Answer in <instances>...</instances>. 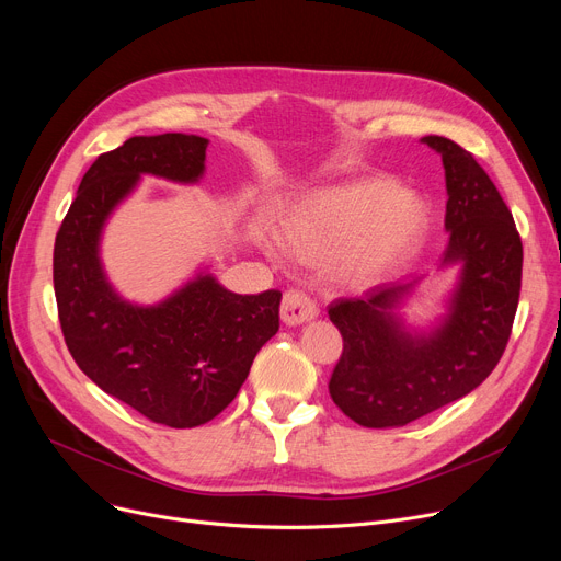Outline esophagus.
<instances>
[{"instance_id": "esophagus-1", "label": "esophagus", "mask_w": 561, "mask_h": 561, "mask_svg": "<svg viewBox=\"0 0 561 561\" xmlns=\"http://www.w3.org/2000/svg\"><path fill=\"white\" fill-rule=\"evenodd\" d=\"M318 316V305L300 288H290L282 298V320L286 325H300Z\"/></svg>"}]
</instances>
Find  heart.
Segmentation results:
<instances>
[{
	"label": "heart",
	"mask_w": 561,
	"mask_h": 561,
	"mask_svg": "<svg viewBox=\"0 0 561 561\" xmlns=\"http://www.w3.org/2000/svg\"><path fill=\"white\" fill-rule=\"evenodd\" d=\"M425 229L421 202L404 197L391 182L370 180L300 206L286 236L290 248L309 259L350 250L347 273L375 279L414 254Z\"/></svg>",
	"instance_id": "heart-1"
}]
</instances>
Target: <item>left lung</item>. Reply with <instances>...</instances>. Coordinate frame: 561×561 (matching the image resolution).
<instances>
[{
  "label": "left lung",
  "mask_w": 561,
  "mask_h": 561,
  "mask_svg": "<svg viewBox=\"0 0 561 561\" xmlns=\"http://www.w3.org/2000/svg\"><path fill=\"white\" fill-rule=\"evenodd\" d=\"M423 142L444 159V263H461V279L450 316L427 336L404 332L393 313L416 279L330 305L343 336L330 396L364 427H402L478 389L503 357L518 307L523 243L505 199L461 145L444 136Z\"/></svg>",
  "instance_id": "8db88e82"
}]
</instances>
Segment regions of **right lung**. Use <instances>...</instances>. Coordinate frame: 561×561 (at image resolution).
Returning <instances> with one entry per match:
<instances>
[{
	"mask_svg": "<svg viewBox=\"0 0 561 561\" xmlns=\"http://www.w3.org/2000/svg\"><path fill=\"white\" fill-rule=\"evenodd\" d=\"M209 140L134 136L88 168L56 233L54 293L66 345L95 385L168 427L209 423L236 398L279 330L282 293L239 296L199 275L154 307L125 302L104 277L100 233L140 174L197 182Z\"/></svg>",
	"mask_w": 561,
	"mask_h": 561,
	"instance_id": "1",
	"label": "right lung"
}]
</instances>
